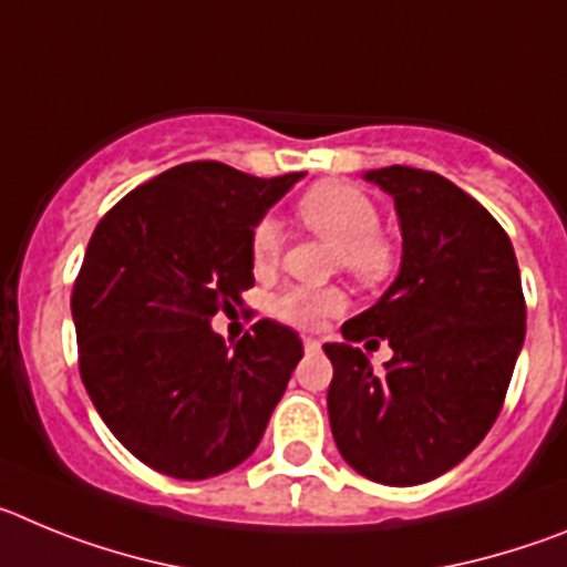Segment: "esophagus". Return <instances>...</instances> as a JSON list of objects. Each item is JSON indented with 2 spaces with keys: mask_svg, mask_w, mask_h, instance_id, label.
I'll return each instance as SVG.
<instances>
[{
  "mask_svg": "<svg viewBox=\"0 0 567 567\" xmlns=\"http://www.w3.org/2000/svg\"><path fill=\"white\" fill-rule=\"evenodd\" d=\"M303 349H307V352H320V340L318 338H303Z\"/></svg>",
  "mask_w": 567,
  "mask_h": 567,
  "instance_id": "esophagus-1",
  "label": "esophagus"
}]
</instances>
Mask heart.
I'll return each mask as SVG.
<instances>
[{"instance_id": "b5f03b06", "label": "heart", "mask_w": 567, "mask_h": 567, "mask_svg": "<svg viewBox=\"0 0 567 567\" xmlns=\"http://www.w3.org/2000/svg\"><path fill=\"white\" fill-rule=\"evenodd\" d=\"M295 215L303 227L332 240V264L354 275L360 284H378L392 272V247L378 233L380 213L360 189L349 184H320L295 204ZM280 240V227L272 218L255 224L249 233V260L255 272H269L278 264ZM340 307L343 295L334 287H289L272 298L275 318L300 329L318 327Z\"/></svg>"}]
</instances>
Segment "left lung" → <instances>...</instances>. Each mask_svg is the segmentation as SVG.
Returning a JSON list of instances; mask_svg holds the SVG:
<instances>
[{
	"mask_svg": "<svg viewBox=\"0 0 567 567\" xmlns=\"http://www.w3.org/2000/svg\"><path fill=\"white\" fill-rule=\"evenodd\" d=\"M394 198L400 275L383 298L346 320L327 405L334 443L358 474L420 485L468 457L503 409L525 340L517 255L494 215L437 173L369 169ZM378 333L393 360L374 373L351 346Z\"/></svg>",
	"mask_w": 567,
	"mask_h": 567,
	"instance_id": "1",
	"label": "left lung"
}]
</instances>
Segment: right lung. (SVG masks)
<instances>
[{"label":"right lung","instance_id":"right-lung-1","mask_svg":"<svg viewBox=\"0 0 567 567\" xmlns=\"http://www.w3.org/2000/svg\"><path fill=\"white\" fill-rule=\"evenodd\" d=\"M303 173L255 178L189 162L104 215L70 309L79 372L115 440L175 480H207L258 449L303 343L258 320L227 346L209 320L255 284L249 233Z\"/></svg>","mask_w":567,"mask_h":567}]
</instances>
